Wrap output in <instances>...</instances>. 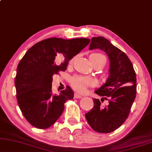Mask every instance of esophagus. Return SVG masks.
Wrapping results in <instances>:
<instances>
[{
  "mask_svg": "<svg viewBox=\"0 0 152 152\" xmlns=\"http://www.w3.org/2000/svg\"><path fill=\"white\" fill-rule=\"evenodd\" d=\"M82 97H83L82 96H80V95L77 94V93H75V94H74V98L75 99H81Z\"/></svg>",
  "mask_w": 152,
  "mask_h": 152,
  "instance_id": "1",
  "label": "esophagus"
}]
</instances>
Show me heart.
Segmentation results:
<instances>
[{
	"instance_id": "b5f03b06",
	"label": "heart",
	"mask_w": 152,
	"mask_h": 152,
	"mask_svg": "<svg viewBox=\"0 0 152 152\" xmlns=\"http://www.w3.org/2000/svg\"><path fill=\"white\" fill-rule=\"evenodd\" d=\"M75 58L71 60V63L74 62ZM90 60L94 64V66L97 64L104 66L106 63V58L102 53H93L90 56ZM96 83L93 78H86L81 76H76L71 79V85L72 88L78 93H84L87 90L88 87L94 86Z\"/></svg>"
}]
</instances>
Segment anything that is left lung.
Returning <instances> with one entry per match:
<instances>
[{
    "label": "left lung",
    "mask_w": 152,
    "mask_h": 152,
    "mask_svg": "<svg viewBox=\"0 0 152 152\" xmlns=\"http://www.w3.org/2000/svg\"><path fill=\"white\" fill-rule=\"evenodd\" d=\"M90 50L101 49L110 60L109 76L94 92L102 96L94 99V107L85 116L92 129L108 133L118 129L125 122L136 96V76L133 64L126 54L104 37H92ZM109 101L104 107L100 102Z\"/></svg>",
    "instance_id": "1"
}]
</instances>
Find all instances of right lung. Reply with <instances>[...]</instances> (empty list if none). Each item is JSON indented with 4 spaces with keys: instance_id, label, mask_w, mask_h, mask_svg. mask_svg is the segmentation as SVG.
<instances>
[{
    "instance_id": "add662e5",
    "label": "right lung",
    "mask_w": 152,
    "mask_h": 152,
    "mask_svg": "<svg viewBox=\"0 0 152 152\" xmlns=\"http://www.w3.org/2000/svg\"><path fill=\"white\" fill-rule=\"evenodd\" d=\"M90 42L87 38H48L32 46L22 58L15 81L17 99L23 116L32 126L40 129L50 127L62 115L66 101L74 98L69 86L59 94H53V76L65 71L69 61ZM59 56H64V62L58 66L55 60Z\"/></svg>"
}]
</instances>
